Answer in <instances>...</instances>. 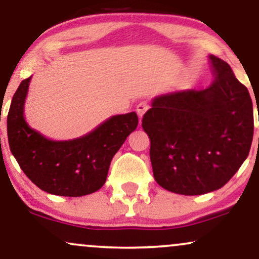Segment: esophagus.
Segmentation results:
<instances>
[{"label":"esophagus","instance_id":"obj_1","mask_svg":"<svg viewBox=\"0 0 259 259\" xmlns=\"http://www.w3.org/2000/svg\"><path fill=\"white\" fill-rule=\"evenodd\" d=\"M148 108H150V105H148L147 101H141V102H140L139 105L136 106V113H138V114H139L140 121H141L142 115H144L145 113L147 112Z\"/></svg>","mask_w":259,"mask_h":259}]
</instances>
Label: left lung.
<instances>
[{
    "label": "left lung",
    "mask_w": 259,
    "mask_h": 259,
    "mask_svg": "<svg viewBox=\"0 0 259 259\" xmlns=\"http://www.w3.org/2000/svg\"><path fill=\"white\" fill-rule=\"evenodd\" d=\"M212 84L157 96L144 114L154 180L175 194L221 189L247 158L253 139L249 92L230 65L209 56Z\"/></svg>",
    "instance_id": "1"
}]
</instances>
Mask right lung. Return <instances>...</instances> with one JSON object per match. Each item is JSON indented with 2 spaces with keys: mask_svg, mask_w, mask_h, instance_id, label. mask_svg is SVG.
<instances>
[{
  "mask_svg": "<svg viewBox=\"0 0 259 259\" xmlns=\"http://www.w3.org/2000/svg\"><path fill=\"white\" fill-rule=\"evenodd\" d=\"M30 79L20 82L7 117L8 142L19 167L35 185L52 195L79 197L100 190L113 156L138 126L136 113L111 117L79 139L53 141L24 119Z\"/></svg>",
  "mask_w": 259,
  "mask_h": 259,
  "instance_id": "right-lung-1",
  "label": "right lung"
}]
</instances>
